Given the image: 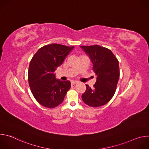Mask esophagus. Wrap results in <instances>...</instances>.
<instances>
[{
  "label": "esophagus",
  "mask_w": 149,
  "mask_h": 149,
  "mask_svg": "<svg viewBox=\"0 0 149 149\" xmlns=\"http://www.w3.org/2000/svg\"><path fill=\"white\" fill-rule=\"evenodd\" d=\"M78 82L77 81H71V85H72V86H73V85H74V84H77Z\"/></svg>",
  "instance_id": "1"
}]
</instances>
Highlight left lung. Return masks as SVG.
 I'll return each instance as SVG.
<instances>
[{"label":"left lung","instance_id":"1","mask_svg":"<svg viewBox=\"0 0 149 149\" xmlns=\"http://www.w3.org/2000/svg\"><path fill=\"white\" fill-rule=\"evenodd\" d=\"M80 48L89 56L97 76L93 88L86 85L82 99L91 107H100L107 104L116 92L120 77L118 61L111 51L106 48L97 45Z\"/></svg>","mask_w":149,"mask_h":149}]
</instances>
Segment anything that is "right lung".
Segmentation results:
<instances>
[{"label": "right lung", "instance_id": "obj_1", "mask_svg": "<svg viewBox=\"0 0 149 149\" xmlns=\"http://www.w3.org/2000/svg\"><path fill=\"white\" fill-rule=\"evenodd\" d=\"M74 48L58 44L42 47L32 58L28 70V81L36 101L49 109L61 104L71 88V82L56 79V69Z\"/></svg>", "mask_w": 149, "mask_h": 149}]
</instances>
